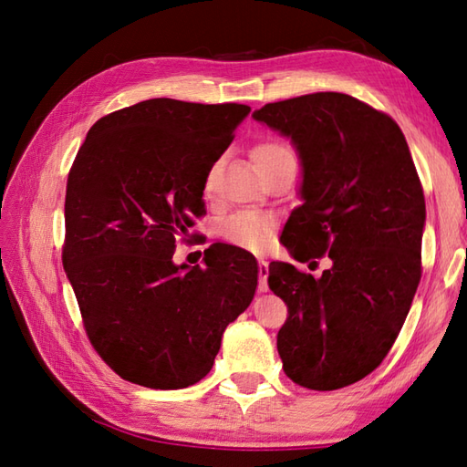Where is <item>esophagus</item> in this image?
<instances>
[{
  "mask_svg": "<svg viewBox=\"0 0 467 467\" xmlns=\"http://www.w3.org/2000/svg\"><path fill=\"white\" fill-rule=\"evenodd\" d=\"M266 276H269V263L259 259V291H266L269 289V285H266Z\"/></svg>",
  "mask_w": 467,
  "mask_h": 467,
  "instance_id": "obj_1",
  "label": "esophagus"
}]
</instances>
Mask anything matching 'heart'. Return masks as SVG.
<instances>
[{
    "mask_svg": "<svg viewBox=\"0 0 467 467\" xmlns=\"http://www.w3.org/2000/svg\"><path fill=\"white\" fill-rule=\"evenodd\" d=\"M289 156H293L289 146H285L279 140H263L259 144H254L251 150L253 162L261 174L265 171H269V168L275 166L276 162H281L283 158H289ZM211 186H213V172H208L204 188L206 191H211ZM273 228H275V221L269 214L243 211L226 218V221L221 224V236L223 241H226L233 246H239L243 251L261 253L263 249H266V244L271 241Z\"/></svg>",
    "mask_w": 467,
    "mask_h": 467,
    "instance_id": "b5f03b06",
    "label": "heart"
}]
</instances>
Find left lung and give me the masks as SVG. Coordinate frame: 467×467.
<instances>
[{
	"mask_svg": "<svg viewBox=\"0 0 467 467\" xmlns=\"http://www.w3.org/2000/svg\"><path fill=\"white\" fill-rule=\"evenodd\" d=\"M253 116L291 136L303 162V204L283 244L299 263L329 259L319 279L269 265L289 313L276 335L283 369L306 389H341L381 365L410 313L421 279V181L398 122L353 96L305 94Z\"/></svg>",
	"mask_w": 467,
	"mask_h": 467,
	"instance_id": "8db88e82",
	"label": "left lung"
}]
</instances>
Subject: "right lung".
Returning <instances> with one entry per match:
<instances>
[{"mask_svg": "<svg viewBox=\"0 0 467 467\" xmlns=\"http://www.w3.org/2000/svg\"><path fill=\"white\" fill-rule=\"evenodd\" d=\"M244 104L154 98L100 118L69 168L62 263L88 339L122 379L182 389L213 369L228 323L251 305L259 266L208 246L176 266V241L206 214V174Z\"/></svg>", "mask_w": 467, "mask_h": 467, "instance_id": "add662e5", "label": "right lung"}]
</instances>
